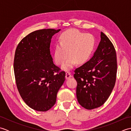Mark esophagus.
<instances>
[{
	"label": "esophagus",
	"mask_w": 131,
	"mask_h": 131,
	"mask_svg": "<svg viewBox=\"0 0 131 131\" xmlns=\"http://www.w3.org/2000/svg\"><path fill=\"white\" fill-rule=\"evenodd\" d=\"M71 77V73H70V72H68V71L66 72V75H65V78H66V79H69Z\"/></svg>",
	"instance_id": "34e87169"
}]
</instances>
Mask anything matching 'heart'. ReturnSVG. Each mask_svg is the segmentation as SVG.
Masks as SVG:
<instances>
[{
	"mask_svg": "<svg viewBox=\"0 0 131 131\" xmlns=\"http://www.w3.org/2000/svg\"><path fill=\"white\" fill-rule=\"evenodd\" d=\"M58 43L54 49V59L58 65H61L68 54L62 66L66 71L70 70L76 62L82 64L88 59L95 47V39L90 34H84L78 30L70 29L61 35Z\"/></svg>",
	"mask_w": 131,
	"mask_h": 131,
	"instance_id": "heart-1",
	"label": "heart"
}]
</instances>
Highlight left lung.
Instances as JSON below:
<instances>
[{
	"mask_svg": "<svg viewBox=\"0 0 131 131\" xmlns=\"http://www.w3.org/2000/svg\"><path fill=\"white\" fill-rule=\"evenodd\" d=\"M117 62L115 49L104 33L93 57L74 71L77 82V97L86 109L101 106L106 101L114 87Z\"/></svg>",
	"mask_w": 131,
	"mask_h": 131,
	"instance_id": "obj_1",
	"label": "left lung"
}]
</instances>
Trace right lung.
Returning <instances> with one entry per match:
<instances>
[{
  "instance_id": "right-lung-1",
  "label": "right lung",
  "mask_w": 131,
  "mask_h": 131,
  "mask_svg": "<svg viewBox=\"0 0 131 131\" xmlns=\"http://www.w3.org/2000/svg\"><path fill=\"white\" fill-rule=\"evenodd\" d=\"M60 29L33 31L18 44L14 58L17 87L24 102L39 112L49 110L65 80V72L53 62L51 39Z\"/></svg>"
}]
</instances>
